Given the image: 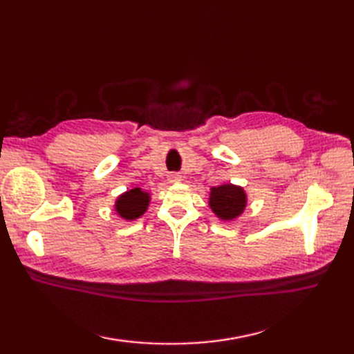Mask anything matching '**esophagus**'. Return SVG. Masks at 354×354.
<instances>
[{
    "mask_svg": "<svg viewBox=\"0 0 354 354\" xmlns=\"http://www.w3.org/2000/svg\"><path fill=\"white\" fill-rule=\"evenodd\" d=\"M169 181L170 183H179V181H181V175H178V173H171V175L169 176Z\"/></svg>",
    "mask_w": 354,
    "mask_h": 354,
    "instance_id": "34e87169",
    "label": "esophagus"
}]
</instances>
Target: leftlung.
Segmentation results:
<instances>
[{"label":"left lung","mask_w":354,"mask_h":354,"mask_svg":"<svg viewBox=\"0 0 354 354\" xmlns=\"http://www.w3.org/2000/svg\"><path fill=\"white\" fill-rule=\"evenodd\" d=\"M246 194L240 187L225 184L212 189L209 207L223 221H231L245 209Z\"/></svg>","instance_id":"left-lung-1"}]
</instances>
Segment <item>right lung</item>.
Wrapping results in <instances>:
<instances>
[{
  "label": "right lung",
  "mask_w": 354,
  "mask_h": 354,
  "mask_svg": "<svg viewBox=\"0 0 354 354\" xmlns=\"http://www.w3.org/2000/svg\"><path fill=\"white\" fill-rule=\"evenodd\" d=\"M147 205H149V194L141 192V189L137 187V189L126 192L118 198V201L115 202V209L123 219L132 221V219H137V217H140L142 213H145Z\"/></svg>",
  "instance_id": "add662e5"
}]
</instances>
